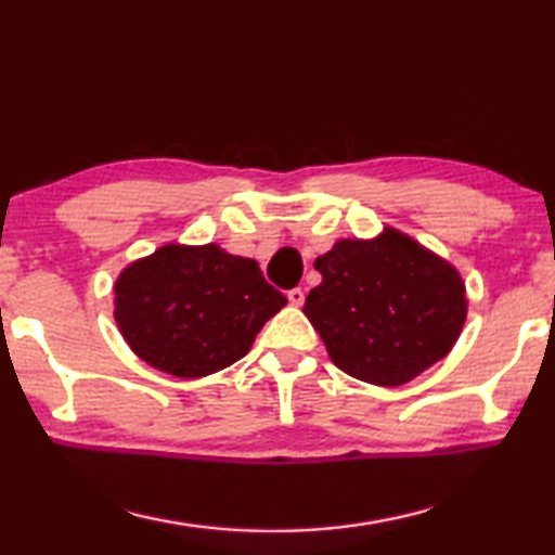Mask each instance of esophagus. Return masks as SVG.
<instances>
[{
    "instance_id": "34e87169",
    "label": "esophagus",
    "mask_w": 555,
    "mask_h": 555,
    "mask_svg": "<svg viewBox=\"0 0 555 555\" xmlns=\"http://www.w3.org/2000/svg\"><path fill=\"white\" fill-rule=\"evenodd\" d=\"M287 299H289V305H293V307H302L305 305V289L302 287H293L287 293Z\"/></svg>"
}]
</instances>
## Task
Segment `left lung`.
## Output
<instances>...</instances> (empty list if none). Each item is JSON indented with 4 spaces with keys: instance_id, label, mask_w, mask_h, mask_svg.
<instances>
[{
    "instance_id": "left-lung-1",
    "label": "left lung",
    "mask_w": 555,
    "mask_h": 555,
    "mask_svg": "<svg viewBox=\"0 0 555 555\" xmlns=\"http://www.w3.org/2000/svg\"><path fill=\"white\" fill-rule=\"evenodd\" d=\"M322 283L302 312L332 361L358 380L395 387L449 356L468 317L461 272L406 233L341 238L314 260Z\"/></svg>"
}]
</instances>
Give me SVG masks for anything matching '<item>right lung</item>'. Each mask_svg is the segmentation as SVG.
<instances>
[{
    "instance_id": "add662e5",
    "label": "right lung",
    "mask_w": 555,
    "mask_h": 555,
    "mask_svg": "<svg viewBox=\"0 0 555 555\" xmlns=\"http://www.w3.org/2000/svg\"><path fill=\"white\" fill-rule=\"evenodd\" d=\"M287 305L253 258L217 243H165L114 283V322L143 363L175 377L223 371Z\"/></svg>"
}]
</instances>
